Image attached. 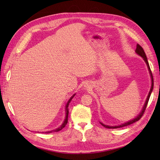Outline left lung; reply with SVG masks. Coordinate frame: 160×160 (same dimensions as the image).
<instances>
[{"label":"left lung","mask_w":160,"mask_h":160,"mask_svg":"<svg viewBox=\"0 0 160 160\" xmlns=\"http://www.w3.org/2000/svg\"><path fill=\"white\" fill-rule=\"evenodd\" d=\"M135 52H136V53L138 54V55H140V56H142V58H143V59L144 60L146 63H147V66H148V70H149V72H150V75H151V80H152V84H151V90H150V91H149V93H148V97H147V100H146V102H145V104H144V106L143 108H142V111L140 112V113L139 114L136 118H134L133 120H131V121L126 122V123H124V124H122L119 125V126H115V127H112V126L105 125V124H102V123H101V122H100V124H101L102 125L103 127H105V128H118L127 127V126H128V125H130V124H133L134 122L138 121L139 120H140L141 118L142 117V115H143L144 113V111H145V110H146V108H147V104H148V102L149 98H150L151 92H152V89H153V78H152V72H151V71L150 67H149L148 62L147 56H146V53H145V52H144V51L143 48H142V47L140 45H139V44H138V45H137V48H136V50H135Z\"/></svg>","instance_id":"8db88e82"}]
</instances>
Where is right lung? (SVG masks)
<instances>
[{
  "instance_id": "1",
  "label": "right lung",
  "mask_w": 160,
  "mask_h": 160,
  "mask_svg": "<svg viewBox=\"0 0 160 160\" xmlns=\"http://www.w3.org/2000/svg\"><path fill=\"white\" fill-rule=\"evenodd\" d=\"M75 94L73 95V96H71V98H70V99L69 100V101H68V102L66 105V117H65V119H64V121L63 122V124L60 126V127L59 128H58L56 129H55V130H53V131H47V132H45V133H50V132H58V131H60V130H62V129L65 127L66 124H67L68 122V115H69V108H68V107H69V104L70 103V102L71 101V100H72V98L74 97Z\"/></svg>"
}]
</instances>
